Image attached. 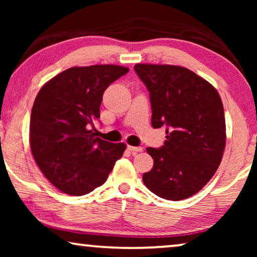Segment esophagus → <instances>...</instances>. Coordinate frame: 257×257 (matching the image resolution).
I'll return each mask as SVG.
<instances>
[{
    "instance_id": "1",
    "label": "esophagus",
    "mask_w": 257,
    "mask_h": 257,
    "mask_svg": "<svg viewBox=\"0 0 257 257\" xmlns=\"http://www.w3.org/2000/svg\"><path fill=\"white\" fill-rule=\"evenodd\" d=\"M127 150L130 151V152L131 153H138V152H142L143 151V147H140V146H138V147H136V146H127Z\"/></svg>"
}]
</instances>
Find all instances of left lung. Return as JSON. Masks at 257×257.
Here are the masks:
<instances>
[{
	"label": "left lung",
	"instance_id": "8db88e82",
	"mask_svg": "<svg viewBox=\"0 0 257 257\" xmlns=\"http://www.w3.org/2000/svg\"><path fill=\"white\" fill-rule=\"evenodd\" d=\"M135 71L150 92L152 126L166 130L164 145L147 149L154 164L144 184L163 199H187L212 179L222 159V101L212 84L182 66L136 64Z\"/></svg>",
	"mask_w": 257,
	"mask_h": 257
}]
</instances>
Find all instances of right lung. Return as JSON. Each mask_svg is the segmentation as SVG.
Returning a JSON list of instances; mask_svg holds the SVG:
<instances>
[{
	"mask_svg": "<svg viewBox=\"0 0 257 257\" xmlns=\"http://www.w3.org/2000/svg\"><path fill=\"white\" fill-rule=\"evenodd\" d=\"M128 72L119 65L75 66L45 83L30 118V147L44 177L69 195H84L106 181L124 143L98 138L104 91Z\"/></svg>",
	"mask_w": 257,
	"mask_h": 257,
	"instance_id": "obj_1",
	"label": "right lung"
}]
</instances>
